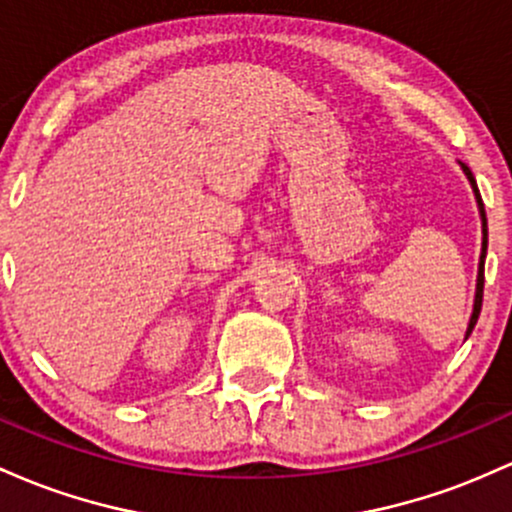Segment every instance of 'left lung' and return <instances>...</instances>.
Wrapping results in <instances>:
<instances>
[{"label":"left lung","mask_w":512,"mask_h":512,"mask_svg":"<svg viewBox=\"0 0 512 512\" xmlns=\"http://www.w3.org/2000/svg\"><path fill=\"white\" fill-rule=\"evenodd\" d=\"M462 166V171L467 174L469 183H472V191L476 195V205H479V215H481V234H484V239H481V256H479V275H476V295H474V312H472V319H469V326H467V336L474 331L476 326V319H479L481 314V302H484V261H486V249H488V227H486V210H484V200H481V193H479V186H476L474 181V174L469 171L467 164L459 162Z\"/></svg>","instance_id":"1"}]
</instances>
